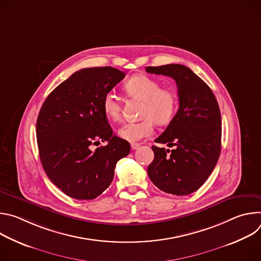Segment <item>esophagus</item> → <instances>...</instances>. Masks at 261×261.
I'll use <instances>...</instances> for the list:
<instances>
[{
    "label": "esophagus",
    "mask_w": 261,
    "mask_h": 261,
    "mask_svg": "<svg viewBox=\"0 0 261 261\" xmlns=\"http://www.w3.org/2000/svg\"><path fill=\"white\" fill-rule=\"evenodd\" d=\"M139 145H140V144L137 143V142H132V143H131V150H133V151L136 150V148L139 147Z\"/></svg>",
    "instance_id": "obj_1"
}]
</instances>
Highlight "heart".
Segmentation results:
<instances>
[{
    "mask_svg": "<svg viewBox=\"0 0 261 261\" xmlns=\"http://www.w3.org/2000/svg\"><path fill=\"white\" fill-rule=\"evenodd\" d=\"M124 90L129 97L141 100V117L139 122H128L120 127L118 134L127 141H137L150 136L154 132L155 122L160 125L168 124L177 109L176 93L146 75H134L129 79ZM102 108L107 118L117 121L121 117V103L114 92H107L102 100Z\"/></svg>",
    "mask_w": 261,
    "mask_h": 261,
    "instance_id": "b5f03b06",
    "label": "heart"
}]
</instances>
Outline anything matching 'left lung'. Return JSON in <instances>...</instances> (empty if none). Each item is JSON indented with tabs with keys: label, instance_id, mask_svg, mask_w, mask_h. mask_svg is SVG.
I'll use <instances>...</instances> for the list:
<instances>
[{
	"label": "left lung",
	"instance_id": "left-lung-1",
	"mask_svg": "<svg viewBox=\"0 0 261 261\" xmlns=\"http://www.w3.org/2000/svg\"><path fill=\"white\" fill-rule=\"evenodd\" d=\"M148 73L175 81L179 107L165 131L155 139L174 150L153 145L155 157L147 174L161 191L188 195L198 190L214 170L221 153V114L210 87L184 65L146 67Z\"/></svg>",
	"mask_w": 261,
	"mask_h": 261
}]
</instances>
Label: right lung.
Masks as SVG:
<instances>
[{"label":"right lung","mask_w":261,"mask_h":261,"mask_svg":"<svg viewBox=\"0 0 261 261\" xmlns=\"http://www.w3.org/2000/svg\"><path fill=\"white\" fill-rule=\"evenodd\" d=\"M125 73L113 67L85 68L73 73L46 98L36 125L41 164L66 195L94 199L115 176L117 162L129 155L130 143L114 135L102 100ZM100 141L104 147L92 148Z\"/></svg>","instance_id":"obj_1"}]
</instances>
